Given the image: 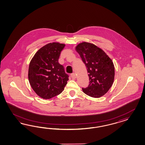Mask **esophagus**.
I'll return each mask as SVG.
<instances>
[{"mask_svg":"<svg viewBox=\"0 0 145 145\" xmlns=\"http://www.w3.org/2000/svg\"><path fill=\"white\" fill-rule=\"evenodd\" d=\"M71 78H72V79H74L76 78V75L74 73H72L71 74Z\"/></svg>","mask_w":145,"mask_h":145,"instance_id":"34e87169","label":"esophagus"}]
</instances>
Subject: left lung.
<instances>
[{"instance_id": "1", "label": "left lung", "mask_w": 145, "mask_h": 145, "mask_svg": "<svg viewBox=\"0 0 145 145\" xmlns=\"http://www.w3.org/2000/svg\"><path fill=\"white\" fill-rule=\"evenodd\" d=\"M87 67L89 78L88 87L82 88L84 93L94 98L104 96L114 82V65L112 59L94 44L83 42L75 47Z\"/></svg>"}]
</instances>
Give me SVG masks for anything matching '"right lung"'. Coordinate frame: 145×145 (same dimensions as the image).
<instances>
[{
  "label": "right lung",
  "instance_id": "1",
  "mask_svg": "<svg viewBox=\"0 0 145 145\" xmlns=\"http://www.w3.org/2000/svg\"><path fill=\"white\" fill-rule=\"evenodd\" d=\"M65 46L58 42L47 44L38 50L30 63L29 82L35 92L43 99L60 94L69 80L64 66L58 63Z\"/></svg>",
  "mask_w": 145,
  "mask_h": 145
}]
</instances>
